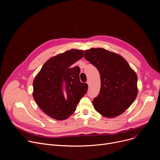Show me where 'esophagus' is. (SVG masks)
Returning <instances> with one entry per match:
<instances>
[{
    "label": "esophagus",
    "instance_id": "obj_1",
    "mask_svg": "<svg viewBox=\"0 0 160 160\" xmlns=\"http://www.w3.org/2000/svg\"><path fill=\"white\" fill-rule=\"evenodd\" d=\"M87 83L88 84V85L89 86V85H90V81H89V80H88V81H87Z\"/></svg>",
    "mask_w": 160,
    "mask_h": 160
}]
</instances>
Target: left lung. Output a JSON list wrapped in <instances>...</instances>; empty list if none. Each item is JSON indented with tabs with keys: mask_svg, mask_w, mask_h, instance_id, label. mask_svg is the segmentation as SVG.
<instances>
[{
	"mask_svg": "<svg viewBox=\"0 0 160 160\" xmlns=\"http://www.w3.org/2000/svg\"><path fill=\"white\" fill-rule=\"evenodd\" d=\"M84 57L100 74V91L92 102L94 109L108 118L121 115L138 95L135 72L123 57L103 48L86 50Z\"/></svg>",
	"mask_w": 160,
	"mask_h": 160,
	"instance_id": "left-lung-1",
	"label": "left lung"
}]
</instances>
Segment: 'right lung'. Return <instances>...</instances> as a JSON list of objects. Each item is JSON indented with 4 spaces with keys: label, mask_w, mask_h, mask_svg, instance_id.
<instances>
[{
    "label": "right lung",
    "mask_w": 160,
    "mask_h": 160,
    "mask_svg": "<svg viewBox=\"0 0 160 160\" xmlns=\"http://www.w3.org/2000/svg\"><path fill=\"white\" fill-rule=\"evenodd\" d=\"M83 57V51L71 49L49 59L33 81V97L50 117L63 120L75 111L88 90L79 79L80 68L72 65Z\"/></svg>",
    "instance_id": "obj_1"
}]
</instances>
